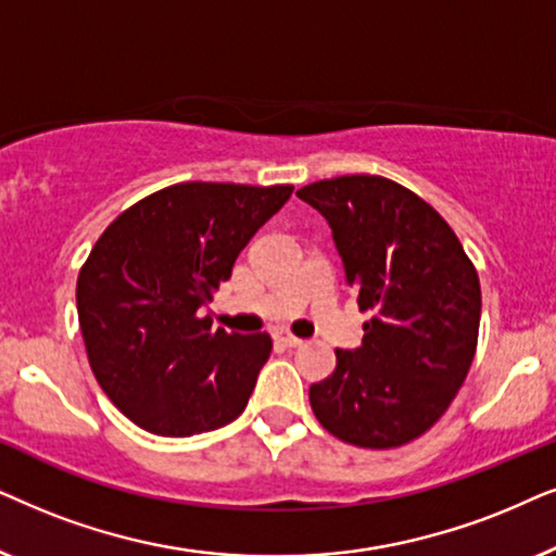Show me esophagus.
<instances>
[{
	"instance_id": "obj_1",
	"label": "esophagus",
	"mask_w": 556,
	"mask_h": 556,
	"mask_svg": "<svg viewBox=\"0 0 556 556\" xmlns=\"http://www.w3.org/2000/svg\"><path fill=\"white\" fill-rule=\"evenodd\" d=\"M277 340H279V343H282V345H287V348H300V345H302V340L290 336V332H277Z\"/></svg>"
}]
</instances>
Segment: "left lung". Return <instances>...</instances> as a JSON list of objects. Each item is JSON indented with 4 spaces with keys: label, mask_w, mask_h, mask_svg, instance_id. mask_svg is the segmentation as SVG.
Returning <instances> with one entry per match:
<instances>
[{
    "label": "left lung",
    "mask_w": 556,
    "mask_h": 556,
    "mask_svg": "<svg viewBox=\"0 0 556 556\" xmlns=\"http://www.w3.org/2000/svg\"><path fill=\"white\" fill-rule=\"evenodd\" d=\"M320 211L358 294L364 343L309 387L320 425L355 447L417 440L453 404L478 345L480 282L447 220L404 185L343 175L298 190Z\"/></svg>",
    "instance_id": "1"
}]
</instances>
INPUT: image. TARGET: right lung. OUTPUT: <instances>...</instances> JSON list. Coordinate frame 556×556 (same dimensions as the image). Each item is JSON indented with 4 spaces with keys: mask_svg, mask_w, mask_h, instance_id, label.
<instances>
[{
    "mask_svg": "<svg viewBox=\"0 0 556 556\" xmlns=\"http://www.w3.org/2000/svg\"><path fill=\"white\" fill-rule=\"evenodd\" d=\"M292 190L177 182L96 241L78 274V323L96 381L137 427L190 438L247 409L271 338L213 330L203 307Z\"/></svg>",
    "mask_w": 556,
    "mask_h": 556,
    "instance_id": "obj_1",
    "label": "right lung"
}]
</instances>
